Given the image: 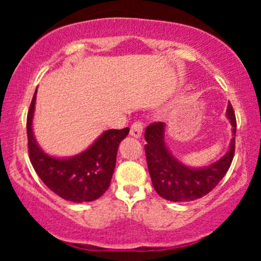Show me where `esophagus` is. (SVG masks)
I'll return each instance as SVG.
<instances>
[{"label": "esophagus", "instance_id": "obj_1", "mask_svg": "<svg viewBox=\"0 0 261 261\" xmlns=\"http://www.w3.org/2000/svg\"><path fill=\"white\" fill-rule=\"evenodd\" d=\"M142 133H143V122L142 121H135L134 124L131 125V128H130L131 136L139 139V137H141V135H142Z\"/></svg>", "mask_w": 261, "mask_h": 261}]
</instances>
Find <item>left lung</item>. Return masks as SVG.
Returning a JSON list of instances; mask_svg holds the SVG:
<instances>
[{"label":"left lung","mask_w":261,"mask_h":261,"mask_svg":"<svg viewBox=\"0 0 261 261\" xmlns=\"http://www.w3.org/2000/svg\"><path fill=\"white\" fill-rule=\"evenodd\" d=\"M227 116L232 124L233 139L228 152L206 168H189L175 160L164 143V122H152L145 131V152L152 184L158 195L174 202L193 201L208 194L226 175L236 148L237 121L230 104Z\"/></svg>","instance_id":"obj_1"}]
</instances>
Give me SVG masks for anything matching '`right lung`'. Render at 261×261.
Returning <instances> with one entry per match:
<instances>
[{
  "label": "right lung",
  "instance_id": "1",
  "mask_svg": "<svg viewBox=\"0 0 261 261\" xmlns=\"http://www.w3.org/2000/svg\"><path fill=\"white\" fill-rule=\"evenodd\" d=\"M35 98L37 91L27 115V135L29 160L39 178L56 195L67 201L88 202L100 197L109 188L119 143L127 136L128 127L106 131L91 147L72 158L50 157L41 151L33 135Z\"/></svg>",
  "mask_w": 261,
  "mask_h": 261
}]
</instances>
